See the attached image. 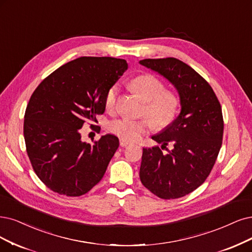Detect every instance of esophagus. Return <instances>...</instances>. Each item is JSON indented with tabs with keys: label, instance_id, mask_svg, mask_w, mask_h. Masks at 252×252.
Wrapping results in <instances>:
<instances>
[{
	"label": "esophagus",
	"instance_id": "obj_1",
	"mask_svg": "<svg viewBox=\"0 0 252 252\" xmlns=\"http://www.w3.org/2000/svg\"><path fill=\"white\" fill-rule=\"evenodd\" d=\"M129 144H131V142H128V141H126V140H124V139H120V146L126 147V146H127V145H129Z\"/></svg>",
	"mask_w": 252,
	"mask_h": 252
}]
</instances>
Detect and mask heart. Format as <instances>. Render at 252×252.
I'll return each mask as SVG.
<instances>
[{"instance_id": "heart-1", "label": "heart", "mask_w": 252, "mask_h": 252, "mask_svg": "<svg viewBox=\"0 0 252 252\" xmlns=\"http://www.w3.org/2000/svg\"><path fill=\"white\" fill-rule=\"evenodd\" d=\"M128 87L145 101L143 114L151 118L132 119L119 118L111 121L109 129L111 133L126 141H134L145 134L154 126L158 128L168 126L178 114L180 99L173 91L165 90L164 83L153 74H141L128 83ZM118 86L112 85L105 96L106 109L111 112L116 105Z\"/></svg>"}]
</instances>
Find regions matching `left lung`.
Instances as JSON below:
<instances>
[{
	"label": "left lung",
	"mask_w": 252,
	"mask_h": 252,
	"mask_svg": "<svg viewBox=\"0 0 252 252\" xmlns=\"http://www.w3.org/2000/svg\"><path fill=\"white\" fill-rule=\"evenodd\" d=\"M139 63L168 80L181 100L180 115L152 137L162 148L172 142L174 150L163 154L159 146L143 148L139 175L144 187L158 197L180 198L203 184L216 162L224 126L220 102L210 84L179 59Z\"/></svg>",
	"instance_id": "obj_1"
}]
</instances>
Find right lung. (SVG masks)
Wrapping results in <instances>:
<instances>
[{
    "label": "right lung",
    "instance_id": "right-lung-1",
    "mask_svg": "<svg viewBox=\"0 0 252 252\" xmlns=\"http://www.w3.org/2000/svg\"><path fill=\"white\" fill-rule=\"evenodd\" d=\"M126 69L124 59L80 57L53 71L33 92L24 121L27 154L52 191L81 196L102 179L118 138L107 134L90 144L82 141L81 128L104 113L108 89Z\"/></svg>",
    "mask_w": 252,
    "mask_h": 252
}]
</instances>
